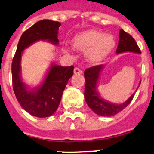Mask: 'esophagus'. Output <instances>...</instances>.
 Returning <instances> with one entry per match:
<instances>
[{"mask_svg":"<svg viewBox=\"0 0 154 154\" xmlns=\"http://www.w3.org/2000/svg\"><path fill=\"white\" fill-rule=\"evenodd\" d=\"M73 73H74V74H81L82 73V70H81V69L76 67L74 69V70H73Z\"/></svg>","mask_w":154,"mask_h":154,"instance_id":"1","label":"esophagus"}]
</instances>
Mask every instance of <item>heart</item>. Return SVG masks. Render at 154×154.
Wrapping results in <instances>:
<instances>
[{
  "instance_id": "obj_1",
  "label": "heart",
  "mask_w": 154,
  "mask_h": 154,
  "mask_svg": "<svg viewBox=\"0 0 154 154\" xmlns=\"http://www.w3.org/2000/svg\"><path fill=\"white\" fill-rule=\"evenodd\" d=\"M115 39L110 34L90 30L81 32L72 41L73 47L85 51L86 59L92 64H99L105 59L115 47Z\"/></svg>"
}]
</instances>
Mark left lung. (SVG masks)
<instances>
[{
  "instance_id": "left-lung-1",
  "label": "left lung",
  "mask_w": 154,
  "mask_h": 154,
  "mask_svg": "<svg viewBox=\"0 0 154 154\" xmlns=\"http://www.w3.org/2000/svg\"><path fill=\"white\" fill-rule=\"evenodd\" d=\"M125 52H132L135 54H141L139 47L135 40L129 34L121 29L119 32V41L116 53L122 54ZM103 65L93 66L86 69L85 71V99L88 107L98 116H115L125 107H127L131 100H133L134 93L127 99L124 103H114L106 100L100 97L97 91V83L100 78V75L103 69ZM141 84V81H140Z\"/></svg>"
}]
</instances>
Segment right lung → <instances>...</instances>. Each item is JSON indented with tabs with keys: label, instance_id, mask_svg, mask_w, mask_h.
Listing matches in <instances>:
<instances>
[{
	"label": "right lung",
	"instance_id": "right-lung-1",
	"mask_svg": "<svg viewBox=\"0 0 154 154\" xmlns=\"http://www.w3.org/2000/svg\"><path fill=\"white\" fill-rule=\"evenodd\" d=\"M60 26L59 22L50 20L35 23L21 35L12 60V85L16 99L23 109L38 118L49 117L56 112L67 82L73 75V66L52 63L40 85L30 88L21 77V57L25 49L39 40L58 44Z\"/></svg>",
	"mask_w": 154,
	"mask_h": 154
}]
</instances>
